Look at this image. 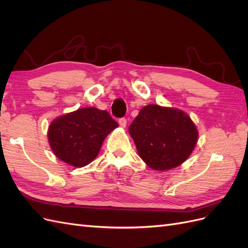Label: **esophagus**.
Returning <instances> with one entry per match:
<instances>
[{
    "mask_svg": "<svg viewBox=\"0 0 248 248\" xmlns=\"http://www.w3.org/2000/svg\"><path fill=\"white\" fill-rule=\"evenodd\" d=\"M119 124H120V126L122 127V128H125V127H126V124H127V120H126L125 118L120 119V120H119Z\"/></svg>",
    "mask_w": 248,
    "mask_h": 248,
    "instance_id": "esophagus-1",
    "label": "esophagus"
}]
</instances>
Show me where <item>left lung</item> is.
Listing matches in <instances>:
<instances>
[{"mask_svg":"<svg viewBox=\"0 0 248 248\" xmlns=\"http://www.w3.org/2000/svg\"><path fill=\"white\" fill-rule=\"evenodd\" d=\"M138 153L154 170H169L182 164L192 153L199 131L181 109L149 104L129 126Z\"/></svg>","mask_w":248,"mask_h":248,"instance_id":"obj_1","label":"left lung"}]
</instances>
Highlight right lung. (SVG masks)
Instances as JSON below:
<instances>
[{"label":"right lung","mask_w":248,"mask_h":248,"mask_svg":"<svg viewBox=\"0 0 248 248\" xmlns=\"http://www.w3.org/2000/svg\"><path fill=\"white\" fill-rule=\"evenodd\" d=\"M118 126L107 110L82 108L52 120L47 139L60 160L82 168L96 158L103 140Z\"/></svg>","instance_id":"obj_1"}]
</instances>
